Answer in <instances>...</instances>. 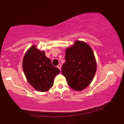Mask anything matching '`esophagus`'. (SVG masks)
<instances>
[{
	"label": "esophagus",
	"instance_id": "obj_1",
	"mask_svg": "<svg viewBox=\"0 0 124 124\" xmlns=\"http://www.w3.org/2000/svg\"><path fill=\"white\" fill-rule=\"evenodd\" d=\"M57 68H59V69H60V70H61V65H60V64H59V65H57Z\"/></svg>",
	"mask_w": 124,
	"mask_h": 124
}]
</instances>
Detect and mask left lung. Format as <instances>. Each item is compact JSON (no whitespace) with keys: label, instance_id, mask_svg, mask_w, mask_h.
Segmentation results:
<instances>
[{"label":"left lung","instance_id":"left-lung-1","mask_svg":"<svg viewBox=\"0 0 124 124\" xmlns=\"http://www.w3.org/2000/svg\"><path fill=\"white\" fill-rule=\"evenodd\" d=\"M65 59L62 72L68 85L77 91L85 89L90 84L96 70L92 49L87 43L77 40L66 50Z\"/></svg>","mask_w":124,"mask_h":124}]
</instances>
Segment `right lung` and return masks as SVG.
Here are the masks:
<instances>
[{
	"label": "right lung",
	"mask_w": 124,
	"mask_h": 124,
	"mask_svg": "<svg viewBox=\"0 0 124 124\" xmlns=\"http://www.w3.org/2000/svg\"><path fill=\"white\" fill-rule=\"evenodd\" d=\"M23 70L28 82L38 91H48L53 86L55 76L60 70L54 67L51 61L35 46L30 47L25 54Z\"/></svg>",
	"instance_id": "1"
}]
</instances>
